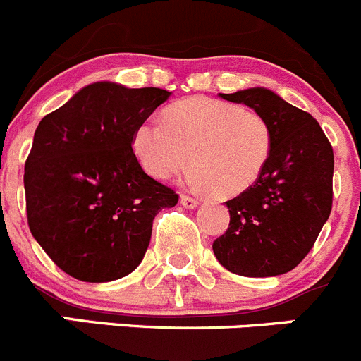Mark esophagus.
Masks as SVG:
<instances>
[{"label": "esophagus", "instance_id": "1", "mask_svg": "<svg viewBox=\"0 0 361 361\" xmlns=\"http://www.w3.org/2000/svg\"><path fill=\"white\" fill-rule=\"evenodd\" d=\"M180 204L186 209H195L198 205V200L197 198L190 197V195H180Z\"/></svg>", "mask_w": 361, "mask_h": 361}]
</instances>
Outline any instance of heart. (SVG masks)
<instances>
[{"mask_svg": "<svg viewBox=\"0 0 361 361\" xmlns=\"http://www.w3.org/2000/svg\"><path fill=\"white\" fill-rule=\"evenodd\" d=\"M273 145V127L262 113L207 97L175 102L164 109L163 122L145 118L131 135L136 161L154 178L171 177L191 157L184 184L225 198L259 180Z\"/></svg>", "mask_w": 361, "mask_h": 361, "instance_id": "1", "label": "heart"}]
</instances>
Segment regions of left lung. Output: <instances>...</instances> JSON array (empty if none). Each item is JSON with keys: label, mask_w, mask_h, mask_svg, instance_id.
<instances>
[{"label": "left lung", "mask_w": 361, "mask_h": 361, "mask_svg": "<svg viewBox=\"0 0 361 361\" xmlns=\"http://www.w3.org/2000/svg\"><path fill=\"white\" fill-rule=\"evenodd\" d=\"M262 113L274 145L260 178L225 202L228 228L212 243L218 262L241 276L289 273L314 246L333 204V149L310 113L267 88L219 94Z\"/></svg>", "instance_id": "8db88e82"}]
</instances>
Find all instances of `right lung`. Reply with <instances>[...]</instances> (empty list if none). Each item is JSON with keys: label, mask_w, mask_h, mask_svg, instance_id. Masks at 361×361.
Returning <instances> with one entry per match:
<instances>
[{"label": "right lung", "mask_w": 361, "mask_h": 361, "mask_svg": "<svg viewBox=\"0 0 361 361\" xmlns=\"http://www.w3.org/2000/svg\"><path fill=\"white\" fill-rule=\"evenodd\" d=\"M168 97L163 88L101 81L40 120L24 164L28 225L72 278L101 283L133 273L156 214L178 202L131 149L135 127Z\"/></svg>", "instance_id": "add662e5"}]
</instances>
